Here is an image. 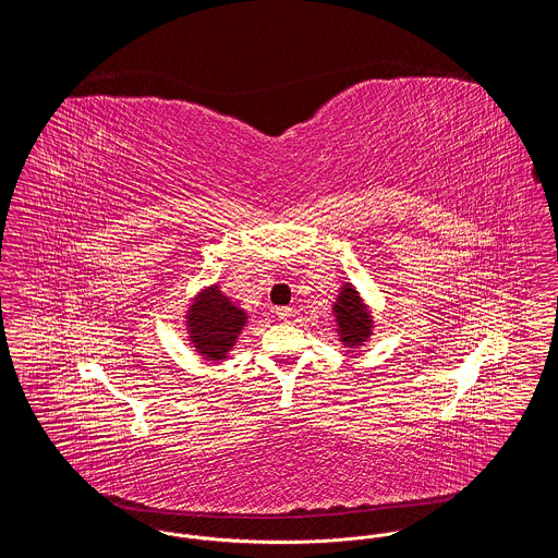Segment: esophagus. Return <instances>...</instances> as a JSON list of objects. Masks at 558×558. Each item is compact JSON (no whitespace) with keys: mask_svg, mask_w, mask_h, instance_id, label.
<instances>
[{"mask_svg":"<svg viewBox=\"0 0 558 558\" xmlns=\"http://www.w3.org/2000/svg\"><path fill=\"white\" fill-rule=\"evenodd\" d=\"M276 318L278 319H289L292 316L291 307H276Z\"/></svg>","mask_w":558,"mask_h":558,"instance_id":"34e87169","label":"esophagus"}]
</instances>
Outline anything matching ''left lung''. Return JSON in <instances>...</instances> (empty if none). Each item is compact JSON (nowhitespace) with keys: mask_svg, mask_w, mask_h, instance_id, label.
<instances>
[{"mask_svg":"<svg viewBox=\"0 0 558 558\" xmlns=\"http://www.w3.org/2000/svg\"><path fill=\"white\" fill-rule=\"evenodd\" d=\"M335 314L339 318V328L345 345H360L371 335V318L364 312V305L357 292L345 287L335 303Z\"/></svg>","mask_w":558,"mask_h":558,"instance_id":"8db88e82","label":"left lung"}]
</instances>
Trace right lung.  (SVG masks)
<instances>
[{
  "instance_id": "obj_1",
  "label": "right lung",
  "mask_w": 558,
  "mask_h": 558,
  "mask_svg": "<svg viewBox=\"0 0 558 558\" xmlns=\"http://www.w3.org/2000/svg\"><path fill=\"white\" fill-rule=\"evenodd\" d=\"M244 319L246 314L234 307L217 287L201 292L187 318L192 343L205 357L219 362L234 345Z\"/></svg>"
}]
</instances>
